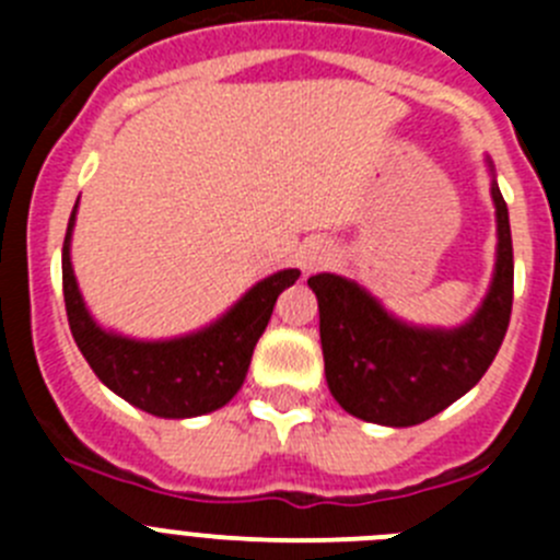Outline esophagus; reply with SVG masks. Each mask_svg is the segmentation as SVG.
<instances>
[{
	"mask_svg": "<svg viewBox=\"0 0 560 560\" xmlns=\"http://www.w3.org/2000/svg\"><path fill=\"white\" fill-rule=\"evenodd\" d=\"M325 260V252L323 249H305L303 252V269L314 271L316 266H323Z\"/></svg>",
	"mask_w": 560,
	"mask_h": 560,
	"instance_id": "34e87169",
	"label": "esophagus"
}]
</instances>
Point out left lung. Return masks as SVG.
Returning a JSON list of instances; mask_svg holds the SVG:
<instances>
[{"mask_svg":"<svg viewBox=\"0 0 560 560\" xmlns=\"http://www.w3.org/2000/svg\"><path fill=\"white\" fill-rule=\"evenodd\" d=\"M497 275L482 308L454 330L398 323L373 296L339 275H314L325 378L345 412L381 427H415L477 384L497 359L511 325L513 241L497 182Z\"/></svg>","mask_w":560,"mask_h":560,"instance_id":"8db88e82","label":"left lung"}]
</instances>
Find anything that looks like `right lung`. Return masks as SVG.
<instances>
[{"label": "right lung", "instance_id": "obj_1", "mask_svg": "<svg viewBox=\"0 0 560 560\" xmlns=\"http://www.w3.org/2000/svg\"><path fill=\"white\" fill-rule=\"evenodd\" d=\"M78 210V205H75ZM75 210L69 215L63 237V303L69 330L75 336L89 368L112 393L156 418H196L230 404L249 370L252 350L266 330L280 291L294 285L296 269L277 271L237 300L219 323L199 334L171 341H137L106 334L89 316L78 291L69 237L75 224Z\"/></svg>", "mask_w": 560, "mask_h": 560}]
</instances>
